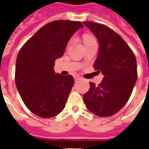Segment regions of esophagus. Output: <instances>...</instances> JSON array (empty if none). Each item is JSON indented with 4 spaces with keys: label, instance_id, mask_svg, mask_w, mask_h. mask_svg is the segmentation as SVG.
I'll return each mask as SVG.
<instances>
[{
    "label": "esophagus",
    "instance_id": "esophagus-1",
    "mask_svg": "<svg viewBox=\"0 0 149 149\" xmlns=\"http://www.w3.org/2000/svg\"><path fill=\"white\" fill-rule=\"evenodd\" d=\"M74 79H75V81H78V80H80V79H81V77H80L79 76H77H77H75L74 77Z\"/></svg>",
    "mask_w": 149,
    "mask_h": 149
}]
</instances>
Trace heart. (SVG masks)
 Listing matches in <instances>:
<instances>
[{
	"instance_id": "b5f03b06",
	"label": "heart",
	"mask_w": 149,
	"mask_h": 149,
	"mask_svg": "<svg viewBox=\"0 0 149 149\" xmlns=\"http://www.w3.org/2000/svg\"><path fill=\"white\" fill-rule=\"evenodd\" d=\"M83 40H84V45H88V44H91V43L97 42L94 37H93L92 35H89V34H84L83 36Z\"/></svg>"
}]
</instances>
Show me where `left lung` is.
Returning <instances> with one entry per match:
<instances>
[{
	"mask_svg": "<svg viewBox=\"0 0 149 149\" xmlns=\"http://www.w3.org/2000/svg\"><path fill=\"white\" fill-rule=\"evenodd\" d=\"M100 44L94 63L95 70L102 72L99 85L89 82L84 94L85 106L98 116H110L119 112L128 102L137 79L136 59L122 37L104 24L84 21Z\"/></svg>",
	"mask_w": 149,
	"mask_h": 149,
	"instance_id": "left-lung-1",
	"label": "left lung"
}]
</instances>
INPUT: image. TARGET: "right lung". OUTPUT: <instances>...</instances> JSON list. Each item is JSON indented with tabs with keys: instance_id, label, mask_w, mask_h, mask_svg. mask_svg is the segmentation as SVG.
<instances>
[{
	"instance_id": "add662e5",
	"label": "right lung",
	"mask_w": 149,
	"mask_h": 149,
	"mask_svg": "<svg viewBox=\"0 0 149 149\" xmlns=\"http://www.w3.org/2000/svg\"><path fill=\"white\" fill-rule=\"evenodd\" d=\"M80 21H54L37 31L19 51L15 82L24 104L43 118L55 116L64 109L74 84L71 75L54 71L70 37L80 28Z\"/></svg>"
}]
</instances>
